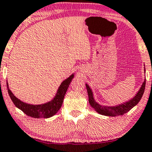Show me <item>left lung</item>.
<instances>
[{"instance_id": "8db88e82", "label": "left lung", "mask_w": 152, "mask_h": 152, "mask_svg": "<svg viewBox=\"0 0 152 152\" xmlns=\"http://www.w3.org/2000/svg\"><path fill=\"white\" fill-rule=\"evenodd\" d=\"M145 84H146V79L145 80V82H143L142 85L140 89L138 91V93L136 94L133 98H132L131 100L129 102H124V104L121 105L115 106V107H106V106H102L98 105L94 99L93 94H92L91 90L89 88L87 84H86V90H87V93L88 96V102L89 104L92 107L94 108L96 112L100 114V115H105V116H110V117H115V116H121L124 115L129 110H131L134 106L136 105L138 103L140 100L142 98L144 91H145Z\"/></svg>"}]
</instances>
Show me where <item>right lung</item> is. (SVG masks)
I'll use <instances>...</instances> for the list:
<instances>
[{
    "mask_svg": "<svg viewBox=\"0 0 152 152\" xmlns=\"http://www.w3.org/2000/svg\"><path fill=\"white\" fill-rule=\"evenodd\" d=\"M73 77V75H72L71 76H70V77L64 81L61 86H59L58 92H57L54 99L51 102L43 104V105H29V104H26L21 101L20 100H19L13 95L11 91L10 90L7 82V91H8L10 97L16 107L20 109L27 116L33 118H37V119L38 118H49L54 115L61 107L65 94L68 90V86Z\"/></svg>",
    "mask_w": 152,
    "mask_h": 152,
    "instance_id": "add662e5",
    "label": "right lung"
}]
</instances>
